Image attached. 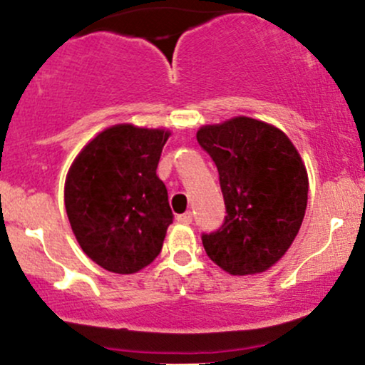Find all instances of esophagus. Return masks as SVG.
Masks as SVG:
<instances>
[{"label": "esophagus", "mask_w": 365, "mask_h": 365, "mask_svg": "<svg viewBox=\"0 0 365 365\" xmlns=\"http://www.w3.org/2000/svg\"><path fill=\"white\" fill-rule=\"evenodd\" d=\"M192 217H194V216H192V212L187 211V212H183V215H178L177 221H178V223H182V225H190Z\"/></svg>", "instance_id": "esophagus-1"}]
</instances>
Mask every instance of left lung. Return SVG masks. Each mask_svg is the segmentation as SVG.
I'll use <instances>...</instances> for the list:
<instances>
[{
  "label": "left lung",
  "mask_w": 365,
  "mask_h": 365,
  "mask_svg": "<svg viewBox=\"0 0 365 365\" xmlns=\"http://www.w3.org/2000/svg\"><path fill=\"white\" fill-rule=\"evenodd\" d=\"M220 173L226 216L202 233L212 262L230 274L262 273L295 240L307 207V171L290 139L273 125L237 116L197 132Z\"/></svg>",
  "instance_id": "left-lung-1"
}]
</instances>
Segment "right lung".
<instances>
[{"label": "right lung", "mask_w": 365, "mask_h": 365, "mask_svg": "<svg viewBox=\"0 0 365 365\" xmlns=\"http://www.w3.org/2000/svg\"><path fill=\"white\" fill-rule=\"evenodd\" d=\"M165 130L115 125L92 139L73 161L65 207L82 250L118 274L140 271L163 249L173 223L168 190L156 175Z\"/></svg>", "instance_id": "1"}]
</instances>
